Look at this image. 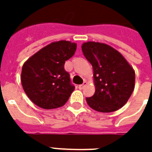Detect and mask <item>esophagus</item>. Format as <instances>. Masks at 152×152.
Instances as JSON below:
<instances>
[{"label": "esophagus", "instance_id": "34e87169", "mask_svg": "<svg viewBox=\"0 0 152 152\" xmlns=\"http://www.w3.org/2000/svg\"><path fill=\"white\" fill-rule=\"evenodd\" d=\"M87 85V83H86L85 81H84V83H83L82 85H79V90H83V89H84V88L85 87V85Z\"/></svg>", "mask_w": 152, "mask_h": 152}]
</instances>
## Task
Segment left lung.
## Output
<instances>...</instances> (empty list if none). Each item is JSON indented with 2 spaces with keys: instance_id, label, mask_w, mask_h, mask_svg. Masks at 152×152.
Instances as JSON below:
<instances>
[{
  "instance_id": "left-lung-1",
  "label": "left lung",
  "mask_w": 152,
  "mask_h": 152,
  "mask_svg": "<svg viewBox=\"0 0 152 152\" xmlns=\"http://www.w3.org/2000/svg\"><path fill=\"white\" fill-rule=\"evenodd\" d=\"M82 51L93 67L95 94L86 102L100 113H112L124 107L134 89L135 73L119 51L109 45L88 41Z\"/></svg>"
}]
</instances>
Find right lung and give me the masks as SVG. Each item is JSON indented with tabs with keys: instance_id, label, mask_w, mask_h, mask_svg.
<instances>
[{
	"instance_id": "obj_1",
	"label": "right lung",
	"mask_w": 152,
	"mask_h": 152,
	"mask_svg": "<svg viewBox=\"0 0 152 152\" xmlns=\"http://www.w3.org/2000/svg\"><path fill=\"white\" fill-rule=\"evenodd\" d=\"M76 48L77 44L71 41H55L38 50L23 63L21 83L28 97L39 107H62L74 91L64 63L73 56Z\"/></svg>"
}]
</instances>
